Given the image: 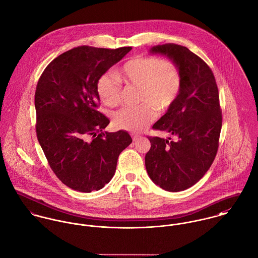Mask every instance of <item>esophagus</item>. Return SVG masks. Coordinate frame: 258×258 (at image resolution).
<instances>
[{
  "label": "esophagus",
  "mask_w": 258,
  "mask_h": 258,
  "mask_svg": "<svg viewBox=\"0 0 258 258\" xmlns=\"http://www.w3.org/2000/svg\"><path fill=\"white\" fill-rule=\"evenodd\" d=\"M140 137H141V136H139V135H132V138H133V141H134V142L137 141Z\"/></svg>",
  "instance_id": "34e87169"
}]
</instances>
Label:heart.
Listing matches in <instances>:
<instances>
[{"label": "heart", "instance_id": "obj_1", "mask_svg": "<svg viewBox=\"0 0 258 258\" xmlns=\"http://www.w3.org/2000/svg\"><path fill=\"white\" fill-rule=\"evenodd\" d=\"M140 87L139 99L143 103L124 106L113 114L115 126L128 132L145 130L156 116V108L166 111L177 100L182 76L178 66L169 59L155 55H139L125 61L117 72L103 74L97 83V93L101 102L115 106L121 100V84Z\"/></svg>", "mask_w": 258, "mask_h": 258}]
</instances>
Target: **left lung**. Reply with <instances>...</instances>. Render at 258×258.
Here are the masks:
<instances>
[{
    "label": "left lung",
    "mask_w": 258,
    "mask_h": 258,
    "mask_svg": "<svg viewBox=\"0 0 258 258\" xmlns=\"http://www.w3.org/2000/svg\"><path fill=\"white\" fill-rule=\"evenodd\" d=\"M174 61L182 76L180 94L155 124L174 137H149L146 167L151 179L167 191L196 184L209 169L218 150L222 114L215 78L206 61L186 47L164 44L153 47Z\"/></svg>",
    "instance_id": "obj_1"
}]
</instances>
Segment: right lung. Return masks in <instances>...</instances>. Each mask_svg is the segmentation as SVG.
Wrapping results in <instances>:
<instances>
[{
  "label": "right lung",
  "mask_w": 258,
  "mask_h": 258,
  "mask_svg": "<svg viewBox=\"0 0 258 258\" xmlns=\"http://www.w3.org/2000/svg\"><path fill=\"white\" fill-rule=\"evenodd\" d=\"M131 50L77 47L52 59L39 79L37 138L54 174L74 190L103 188L133 142L124 131L103 133L109 119L98 110L97 93L99 78Z\"/></svg>",
  "instance_id": "1"
}]
</instances>
